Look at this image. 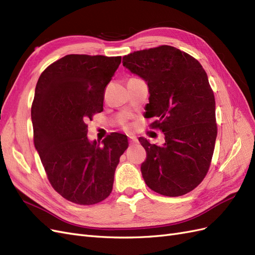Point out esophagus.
Masks as SVG:
<instances>
[{
  "label": "esophagus",
  "instance_id": "esophagus-1",
  "mask_svg": "<svg viewBox=\"0 0 255 255\" xmlns=\"http://www.w3.org/2000/svg\"><path fill=\"white\" fill-rule=\"evenodd\" d=\"M128 140H129L130 144H133V143L137 142V138L135 136H128Z\"/></svg>",
  "mask_w": 255,
  "mask_h": 255
}]
</instances>
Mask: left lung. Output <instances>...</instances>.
Instances as JSON below:
<instances>
[{"instance_id":"obj_1","label":"left lung","mask_w":255,"mask_h":255,"mask_svg":"<svg viewBox=\"0 0 255 255\" xmlns=\"http://www.w3.org/2000/svg\"><path fill=\"white\" fill-rule=\"evenodd\" d=\"M122 63L148 84L145 117H155L152 128L165 135L160 145L138 139L146 151L140 168L143 180L160 195L187 194L205 177L217 137L207 74L196 58L170 45L130 53Z\"/></svg>"}]
</instances>
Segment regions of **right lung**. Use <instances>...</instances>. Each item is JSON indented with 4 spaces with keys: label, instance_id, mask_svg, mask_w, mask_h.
<instances>
[{
    "label": "right lung",
    "instance_id": "1",
    "mask_svg": "<svg viewBox=\"0 0 255 255\" xmlns=\"http://www.w3.org/2000/svg\"><path fill=\"white\" fill-rule=\"evenodd\" d=\"M121 56L70 54L41 73L32 105L34 144L48 179L60 196L81 205L111 195L128 137L112 133L90 141L86 122L103 111L104 89Z\"/></svg>",
    "mask_w": 255,
    "mask_h": 255
}]
</instances>
